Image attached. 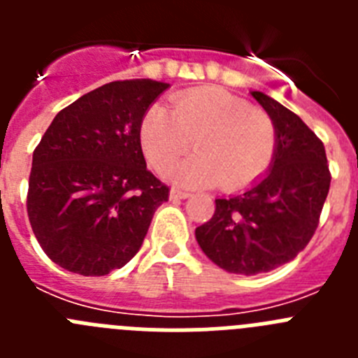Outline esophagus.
I'll use <instances>...</instances> for the list:
<instances>
[{
  "label": "esophagus",
  "mask_w": 358,
  "mask_h": 358,
  "mask_svg": "<svg viewBox=\"0 0 358 358\" xmlns=\"http://www.w3.org/2000/svg\"><path fill=\"white\" fill-rule=\"evenodd\" d=\"M189 197V192H185V189H179V188H172L170 192V199L177 201V199H188Z\"/></svg>",
  "instance_id": "1"
}]
</instances>
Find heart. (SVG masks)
<instances>
[{
	"instance_id": "b5f03b06",
	"label": "heart",
	"mask_w": 358,
	"mask_h": 358,
	"mask_svg": "<svg viewBox=\"0 0 358 358\" xmlns=\"http://www.w3.org/2000/svg\"><path fill=\"white\" fill-rule=\"evenodd\" d=\"M141 148L156 172L176 166L192 148L194 159L176 170L186 185L220 182L226 192L255 185L273 164L278 134L273 118L218 87L177 94L172 109L152 106L140 131Z\"/></svg>"
}]
</instances>
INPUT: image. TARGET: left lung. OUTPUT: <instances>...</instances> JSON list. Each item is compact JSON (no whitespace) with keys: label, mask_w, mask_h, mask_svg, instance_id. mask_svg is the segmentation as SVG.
<instances>
[{"label":"left lung","mask_w":358,"mask_h":358,"mask_svg":"<svg viewBox=\"0 0 358 358\" xmlns=\"http://www.w3.org/2000/svg\"><path fill=\"white\" fill-rule=\"evenodd\" d=\"M252 96L276 125L273 169L248 192L217 199L213 217L195 229L208 258L242 276L289 264L308 245L331 181L324 145L315 132L267 94L252 91Z\"/></svg>","instance_id":"8db88e82"}]
</instances>
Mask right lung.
I'll return each instance as SVG.
<instances>
[{"instance_id": "add662e5", "label": "right lung", "mask_w": 358, "mask_h": 358, "mask_svg": "<svg viewBox=\"0 0 358 358\" xmlns=\"http://www.w3.org/2000/svg\"><path fill=\"white\" fill-rule=\"evenodd\" d=\"M166 87L148 78L109 82L59 110L34 150L28 220L46 256L69 273L123 267L169 201L140 141L145 113Z\"/></svg>"}]
</instances>
